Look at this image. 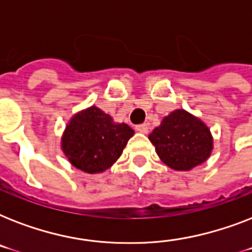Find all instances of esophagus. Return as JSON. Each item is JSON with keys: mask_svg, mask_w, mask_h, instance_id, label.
Instances as JSON below:
<instances>
[{"mask_svg": "<svg viewBox=\"0 0 252 252\" xmlns=\"http://www.w3.org/2000/svg\"><path fill=\"white\" fill-rule=\"evenodd\" d=\"M136 130L142 134H146L149 132V126H148V124H140V126H136Z\"/></svg>", "mask_w": 252, "mask_h": 252, "instance_id": "esophagus-1", "label": "esophagus"}]
</instances>
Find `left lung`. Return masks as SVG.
Masks as SVG:
<instances>
[{
	"instance_id": "1",
	"label": "left lung",
	"mask_w": 252,
	"mask_h": 252,
	"mask_svg": "<svg viewBox=\"0 0 252 252\" xmlns=\"http://www.w3.org/2000/svg\"><path fill=\"white\" fill-rule=\"evenodd\" d=\"M149 140L161 161L176 171H189L201 165L213 150L209 126L186 110H175L165 116Z\"/></svg>"
}]
</instances>
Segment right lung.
<instances>
[{
  "mask_svg": "<svg viewBox=\"0 0 252 252\" xmlns=\"http://www.w3.org/2000/svg\"><path fill=\"white\" fill-rule=\"evenodd\" d=\"M134 134L96 106L73 115L61 137V150L73 166L87 174L106 171L118 161Z\"/></svg>",
  "mask_w": 252,
  "mask_h": 252,
  "instance_id": "obj_1",
  "label": "right lung"
}]
</instances>
